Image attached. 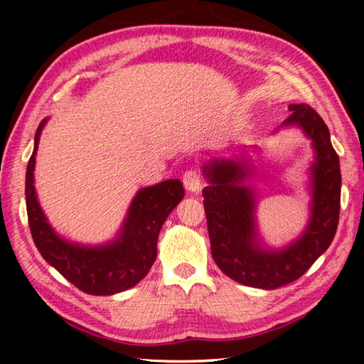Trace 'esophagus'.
I'll list each match as a JSON object with an SVG mask.
<instances>
[{
  "label": "esophagus",
  "instance_id": "obj_1",
  "mask_svg": "<svg viewBox=\"0 0 364 364\" xmlns=\"http://www.w3.org/2000/svg\"><path fill=\"white\" fill-rule=\"evenodd\" d=\"M183 184H184V188L191 191V193H199L200 186H202V178H200L199 171L193 170V168L184 171Z\"/></svg>",
  "mask_w": 364,
  "mask_h": 364
}]
</instances>
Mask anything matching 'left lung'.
Returning <instances> with one entry per match:
<instances>
[{
	"label": "left lung",
	"instance_id": "left-lung-1",
	"mask_svg": "<svg viewBox=\"0 0 364 364\" xmlns=\"http://www.w3.org/2000/svg\"><path fill=\"white\" fill-rule=\"evenodd\" d=\"M284 125H299L316 151L313 164L311 220L297 242L279 252L255 244L254 194L242 181L247 165L213 160L204 167L208 186L202 189L212 257L231 279L258 289H278L299 279L329 247L341 213V165L328 125L308 104L289 106Z\"/></svg>",
	"mask_w": 364,
	"mask_h": 364
}]
</instances>
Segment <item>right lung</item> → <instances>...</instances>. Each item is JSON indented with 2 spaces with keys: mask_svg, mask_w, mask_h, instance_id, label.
<instances>
[{
  "mask_svg": "<svg viewBox=\"0 0 364 364\" xmlns=\"http://www.w3.org/2000/svg\"><path fill=\"white\" fill-rule=\"evenodd\" d=\"M45 123L46 120H43L36 130L26 175L27 217L36 249L51 267L85 294L112 295L136 286L156 262L159 232L170 212L183 199V183L167 180L141 189L115 242L102 247L69 244L49 226L35 194V154Z\"/></svg>",
  "mask_w": 364,
  "mask_h": 364,
  "instance_id": "obj_1",
  "label": "right lung"
}]
</instances>
